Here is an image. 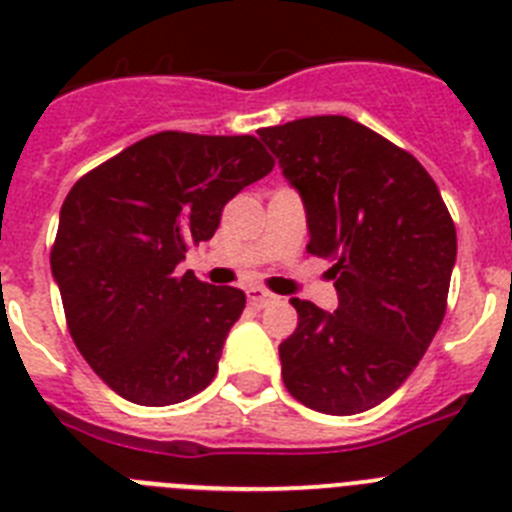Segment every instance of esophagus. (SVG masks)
<instances>
[{"label": "esophagus", "instance_id": "1", "mask_svg": "<svg viewBox=\"0 0 512 512\" xmlns=\"http://www.w3.org/2000/svg\"><path fill=\"white\" fill-rule=\"evenodd\" d=\"M273 299H275L273 293L265 291V288H250V291H247V301H250V306H255V309L268 306Z\"/></svg>", "mask_w": 512, "mask_h": 512}]
</instances>
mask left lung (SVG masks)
I'll return each instance as SVG.
<instances>
[{
	"mask_svg": "<svg viewBox=\"0 0 512 512\" xmlns=\"http://www.w3.org/2000/svg\"><path fill=\"white\" fill-rule=\"evenodd\" d=\"M304 198L306 252L327 257L337 309L291 299L283 384L309 410L358 415L407 381L446 317L456 226L428 170L345 115L260 128Z\"/></svg>",
	"mask_w": 512,
	"mask_h": 512,
	"instance_id": "left-lung-1",
	"label": "left lung"
}]
</instances>
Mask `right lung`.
Segmentation results:
<instances>
[{"instance_id":"obj_1","label":"right lung","mask_w":512,"mask_h":512,"mask_svg":"<svg viewBox=\"0 0 512 512\" xmlns=\"http://www.w3.org/2000/svg\"><path fill=\"white\" fill-rule=\"evenodd\" d=\"M273 164L255 136L162 131L74 182L51 270L71 340L115 394L164 407L211 384L247 299L175 268Z\"/></svg>"}]
</instances>
